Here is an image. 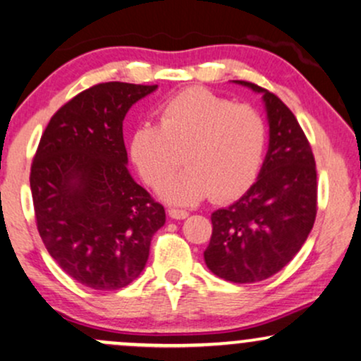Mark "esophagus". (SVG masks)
I'll return each mask as SVG.
<instances>
[{
    "label": "esophagus",
    "mask_w": 361,
    "mask_h": 361,
    "mask_svg": "<svg viewBox=\"0 0 361 361\" xmlns=\"http://www.w3.org/2000/svg\"><path fill=\"white\" fill-rule=\"evenodd\" d=\"M169 216L173 219H185L189 216V213L185 209H176V207H171V209H169Z\"/></svg>",
    "instance_id": "34e87169"
}]
</instances>
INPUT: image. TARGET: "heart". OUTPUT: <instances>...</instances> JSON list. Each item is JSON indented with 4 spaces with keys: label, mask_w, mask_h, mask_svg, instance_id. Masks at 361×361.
<instances>
[{
    "label": "heart",
    "mask_w": 361,
    "mask_h": 361,
    "mask_svg": "<svg viewBox=\"0 0 361 361\" xmlns=\"http://www.w3.org/2000/svg\"><path fill=\"white\" fill-rule=\"evenodd\" d=\"M267 147V123L250 104L206 87L179 92L160 108V125L135 130L130 154L148 184H160L180 166L190 167L165 182L160 194L176 204H194L206 196L230 201L257 179Z\"/></svg>",
    "instance_id": "obj_1"
}]
</instances>
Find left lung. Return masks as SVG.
Returning a JSON list of instances; mask_svg holds the SVG:
<instances>
[{
	"mask_svg": "<svg viewBox=\"0 0 361 361\" xmlns=\"http://www.w3.org/2000/svg\"><path fill=\"white\" fill-rule=\"evenodd\" d=\"M264 94L270 126L269 152L255 184L238 201L211 214L207 269L233 283L265 281L298 255L317 213L316 162L294 113L274 92Z\"/></svg>",
	"mask_w": 361,
	"mask_h": 361,
	"instance_id": "1",
	"label": "left lung"
}]
</instances>
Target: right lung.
<instances>
[{"mask_svg":"<svg viewBox=\"0 0 361 361\" xmlns=\"http://www.w3.org/2000/svg\"><path fill=\"white\" fill-rule=\"evenodd\" d=\"M157 86L103 82L50 118L30 172L37 230L74 281L96 290L128 286L145 269L165 209L130 176L123 120Z\"/></svg>","mask_w":361,"mask_h":361,"instance_id":"1","label":"right lung"}]
</instances>
